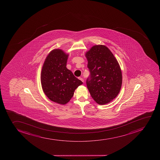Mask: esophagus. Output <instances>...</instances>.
Returning a JSON list of instances; mask_svg holds the SVG:
<instances>
[{
	"label": "esophagus",
	"mask_w": 160,
	"mask_h": 160,
	"mask_svg": "<svg viewBox=\"0 0 160 160\" xmlns=\"http://www.w3.org/2000/svg\"><path fill=\"white\" fill-rule=\"evenodd\" d=\"M79 80H80L82 82H84V80L81 77H79Z\"/></svg>",
	"instance_id": "obj_1"
}]
</instances>
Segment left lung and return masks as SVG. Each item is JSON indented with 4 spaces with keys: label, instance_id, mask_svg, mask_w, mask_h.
Listing matches in <instances>:
<instances>
[{
    "label": "left lung",
    "instance_id": "1",
    "mask_svg": "<svg viewBox=\"0 0 160 160\" xmlns=\"http://www.w3.org/2000/svg\"><path fill=\"white\" fill-rule=\"evenodd\" d=\"M90 76L86 81L92 98L99 104L115 98L122 84V71L118 62L107 47L95 45L86 54Z\"/></svg>",
    "mask_w": 160,
    "mask_h": 160
}]
</instances>
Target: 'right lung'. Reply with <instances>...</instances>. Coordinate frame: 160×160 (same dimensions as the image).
<instances>
[{
	"label": "right lung",
	"mask_w": 160,
	"mask_h": 160,
	"mask_svg": "<svg viewBox=\"0 0 160 160\" xmlns=\"http://www.w3.org/2000/svg\"><path fill=\"white\" fill-rule=\"evenodd\" d=\"M68 57L61 49H54L46 57L42 69L43 91L51 101L60 104L68 103L74 90L83 83L66 68Z\"/></svg>",
	"instance_id": "right-lung-1"
}]
</instances>
